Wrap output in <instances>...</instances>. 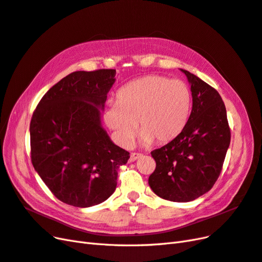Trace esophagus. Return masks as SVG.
Segmentation results:
<instances>
[{"label":"esophagus","instance_id":"obj_1","mask_svg":"<svg viewBox=\"0 0 262 262\" xmlns=\"http://www.w3.org/2000/svg\"><path fill=\"white\" fill-rule=\"evenodd\" d=\"M142 156H143V154H141V153H131V155H130V162H136L137 160H139V158H141Z\"/></svg>","mask_w":262,"mask_h":262}]
</instances>
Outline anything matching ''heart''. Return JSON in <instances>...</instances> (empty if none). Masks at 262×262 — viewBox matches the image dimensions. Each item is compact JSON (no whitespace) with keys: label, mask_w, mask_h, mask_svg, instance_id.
Returning <instances> with one entry per match:
<instances>
[{"label":"heart","mask_w":262,"mask_h":262,"mask_svg":"<svg viewBox=\"0 0 262 262\" xmlns=\"http://www.w3.org/2000/svg\"><path fill=\"white\" fill-rule=\"evenodd\" d=\"M191 109L186 83L162 75H147L122 86L116 101L109 102L104 121L115 141L129 146L137 123L144 144L169 143L184 130Z\"/></svg>","instance_id":"obj_1"}]
</instances>
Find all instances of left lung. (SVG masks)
I'll use <instances>...</instances> for the list:
<instances>
[{
    "mask_svg": "<svg viewBox=\"0 0 262 262\" xmlns=\"http://www.w3.org/2000/svg\"><path fill=\"white\" fill-rule=\"evenodd\" d=\"M181 71L191 84V114L175 140L150 152L156 168L148 178L155 194L173 202L192 201L212 189L231 142L226 108L219 92Z\"/></svg>",
    "mask_w": 262,
    "mask_h": 262,
    "instance_id": "obj_1",
    "label": "left lung"
}]
</instances>
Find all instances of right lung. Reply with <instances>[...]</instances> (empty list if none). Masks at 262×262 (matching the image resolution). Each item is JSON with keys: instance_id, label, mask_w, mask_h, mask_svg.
Here are the masks:
<instances>
[{"instance_id": "add662e5", "label": "right lung", "mask_w": 262, "mask_h": 262, "mask_svg": "<svg viewBox=\"0 0 262 262\" xmlns=\"http://www.w3.org/2000/svg\"><path fill=\"white\" fill-rule=\"evenodd\" d=\"M115 76L114 69L71 73L43 95L31 117L34 168L57 199L73 207L107 200L116 190L118 168L130 158L100 124L99 108Z\"/></svg>"}]
</instances>
